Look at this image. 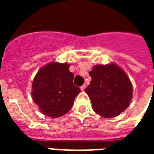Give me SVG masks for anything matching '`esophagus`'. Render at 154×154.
Segmentation results:
<instances>
[{
  "label": "esophagus",
  "instance_id": "1",
  "mask_svg": "<svg viewBox=\"0 0 154 154\" xmlns=\"http://www.w3.org/2000/svg\"><path fill=\"white\" fill-rule=\"evenodd\" d=\"M85 87H86V85H83L82 86H81V90H82V91H84L85 89Z\"/></svg>",
  "mask_w": 154,
  "mask_h": 154
}]
</instances>
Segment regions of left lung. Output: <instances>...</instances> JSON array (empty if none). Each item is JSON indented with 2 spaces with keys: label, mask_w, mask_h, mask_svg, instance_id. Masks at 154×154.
I'll list each match as a JSON object with an SVG mask.
<instances>
[{
  "label": "left lung",
  "mask_w": 154,
  "mask_h": 154,
  "mask_svg": "<svg viewBox=\"0 0 154 154\" xmlns=\"http://www.w3.org/2000/svg\"><path fill=\"white\" fill-rule=\"evenodd\" d=\"M89 73L92 80L85 91L94 112L112 118L126 109L133 97V85L124 70L111 63L95 65Z\"/></svg>",
  "instance_id": "1"
}]
</instances>
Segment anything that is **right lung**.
<instances>
[{
	"label": "right lung",
	"mask_w": 154,
	"mask_h": 154,
	"mask_svg": "<svg viewBox=\"0 0 154 154\" xmlns=\"http://www.w3.org/2000/svg\"><path fill=\"white\" fill-rule=\"evenodd\" d=\"M67 63L51 62L37 72L32 85V98L39 110L52 118L67 113L81 92L73 84L74 74Z\"/></svg>",
	"instance_id": "obj_1"
}]
</instances>
